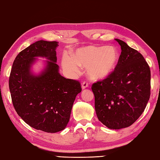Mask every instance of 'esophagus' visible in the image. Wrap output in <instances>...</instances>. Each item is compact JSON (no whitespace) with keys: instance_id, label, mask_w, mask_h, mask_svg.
<instances>
[{"instance_id":"1","label":"esophagus","mask_w":160,"mask_h":160,"mask_svg":"<svg viewBox=\"0 0 160 160\" xmlns=\"http://www.w3.org/2000/svg\"><path fill=\"white\" fill-rule=\"evenodd\" d=\"M88 86V83L87 82V81H83L82 84H81V88H82V89H85Z\"/></svg>"}]
</instances>
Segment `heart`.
<instances>
[{
  "mask_svg": "<svg viewBox=\"0 0 160 160\" xmlns=\"http://www.w3.org/2000/svg\"><path fill=\"white\" fill-rule=\"evenodd\" d=\"M118 61L119 53L114 47L90 45L78 49L72 56H63L62 65L71 72H77L79 67L86 68L90 79L100 80L113 73Z\"/></svg>",
  "mask_w": 160,
  "mask_h": 160,
  "instance_id": "heart-1",
  "label": "heart"
}]
</instances>
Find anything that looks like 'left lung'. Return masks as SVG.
Segmentation results:
<instances>
[{"instance_id":"8db88e82","label":"left lung","mask_w":160,"mask_h":160,"mask_svg":"<svg viewBox=\"0 0 160 160\" xmlns=\"http://www.w3.org/2000/svg\"><path fill=\"white\" fill-rule=\"evenodd\" d=\"M121 54L109 77L92 85L99 121L109 129L132 125L143 113L150 95V70L138 51L118 39Z\"/></svg>"}]
</instances>
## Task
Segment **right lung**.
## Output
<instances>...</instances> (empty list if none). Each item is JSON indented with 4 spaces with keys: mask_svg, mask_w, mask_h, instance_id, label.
<instances>
[{
    "mask_svg": "<svg viewBox=\"0 0 160 160\" xmlns=\"http://www.w3.org/2000/svg\"><path fill=\"white\" fill-rule=\"evenodd\" d=\"M58 44L40 40L22 51L15 58L9 78L12 101L18 115L31 127L49 133L66 128L76 96L81 92L79 81L59 73ZM36 57L49 60L38 75L30 71Z\"/></svg>",
    "mask_w": 160,
    "mask_h": 160,
    "instance_id": "add662e5",
    "label": "right lung"
}]
</instances>
